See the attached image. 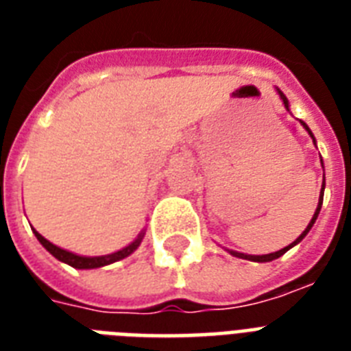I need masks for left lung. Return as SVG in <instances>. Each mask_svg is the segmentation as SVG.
I'll return each instance as SVG.
<instances>
[{
    "label": "left lung",
    "mask_w": 351,
    "mask_h": 351,
    "mask_svg": "<svg viewBox=\"0 0 351 351\" xmlns=\"http://www.w3.org/2000/svg\"><path fill=\"white\" fill-rule=\"evenodd\" d=\"M277 93H278V96H280V100H282L284 107H286V109H288V111H289V101H288V98H286V96H284V93H282V90H280V89H278V87H277ZM300 125L304 127L306 131H308V134H310V136L313 138V143H315V145H317L315 136H313V132L310 131V127L306 125V123H304V121H302V120H300ZM321 162H322V160H321ZM322 169H324V165H322ZM324 186H326V184H324V180H322V189H321V195H319V204H317L315 215H313V217H311L310 224H308V228H306V230L302 231V233H300L299 239L293 240V242H291V244L286 245V247H282V250L273 251V253H267V255H245V253H239V251H233V250H228V251H230V253H231V255H233V256H239V258H245V261H251V262H271V261H275V258H278V256H282L284 253H286V251L291 250V247H293V245L299 244L300 240L304 239L306 234L310 233V230H311V228H313V224H315L317 217H319V213H321V208H322V198H324Z\"/></svg>",
    "instance_id": "1"
}]
</instances>
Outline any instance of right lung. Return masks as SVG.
I'll return each instance as SVG.
<instances>
[{
	"mask_svg": "<svg viewBox=\"0 0 351 351\" xmlns=\"http://www.w3.org/2000/svg\"><path fill=\"white\" fill-rule=\"evenodd\" d=\"M32 231H34L36 239L40 240V244L43 245V247H45V250L49 251L54 258H58L60 262H65V264L76 267V269H96V267L109 266V264H112V262H118L121 261V258H125V256H129L131 253H134V251L138 250V245L142 244L143 234H145V230H143L142 233L138 234L136 239L132 240L131 244L125 245V247H121V250L114 251V253H109V255L84 256V255H76V253H73V251L63 250V247H58V245H54L52 242H49L45 237H41L34 228H32Z\"/></svg>",
	"mask_w": 351,
	"mask_h": 351,
	"instance_id": "obj_1",
	"label": "right lung"
}]
</instances>
